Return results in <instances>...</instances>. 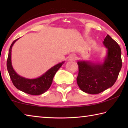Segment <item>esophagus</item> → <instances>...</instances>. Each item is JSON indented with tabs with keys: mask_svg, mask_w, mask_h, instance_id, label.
Masks as SVG:
<instances>
[{
	"mask_svg": "<svg viewBox=\"0 0 128 128\" xmlns=\"http://www.w3.org/2000/svg\"><path fill=\"white\" fill-rule=\"evenodd\" d=\"M76 59V56L74 55V54H71V55H69V58H68V60H70V61H71V60H74Z\"/></svg>",
	"mask_w": 128,
	"mask_h": 128,
	"instance_id": "34e87169",
	"label": "esophagus"
}]
</instances>
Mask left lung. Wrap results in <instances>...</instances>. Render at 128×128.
<instances>
[{"instance_id":"left-lung-1","label":"left lung","mask_w":128,"mask_h":128,"mask_svg":"<svg viewBox=\"0 0 128 128\" xmlns=\"http://www.w3.org/2000/svg\"><path fill=\"white\" fill-rule=\"evenodd\" d=\"M107 49L103 62L78 60L77 83L82 91L96 94L112 87L118 78L122 66L119 45L109 35L103 41Z\"/></svg>"}]
</instances>
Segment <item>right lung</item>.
<instances>
[{"label":"right lung","instance_id":"add662e5","mask_svg":"<svg viewBox=\"0 0 128 128\" xmlns=\"http://www.w3.org/2000/svg\"><path fill=\"white\" fill-rule=\"evenodd\" d=\"M18 39H17L12 42L10 47L9 53H8L7 67L10 79L12 80L13 84L17 89L30 95H39L42 94L50 87L54 76L65 62H62L55 65V66L49 69L41 76L36 78L29 79L20 76L15 72L13 68L11 62L12 47L14 43Z\"/></svg>","mask_w":128,"mask_h":128}]
</instances>
